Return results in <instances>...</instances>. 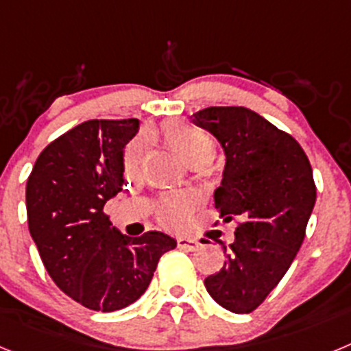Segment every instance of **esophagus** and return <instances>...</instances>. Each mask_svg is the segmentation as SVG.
<instances>
[{"instance_id": "34e87169", "label": "esophagus", "mask_w": 351, "mask_h": 351, "mask_svg": "<svg viewBox=\"0 0 351 351\" xmlns=\"http://www.w3.org/2000/svg\"><path fill=\"white\" fill-rule=\"evenodd\" d=\"M198 246H200V243H198L197 239H186V237L178 239V247H181V250L195 251Z\"/></svg>"}]
</instances>
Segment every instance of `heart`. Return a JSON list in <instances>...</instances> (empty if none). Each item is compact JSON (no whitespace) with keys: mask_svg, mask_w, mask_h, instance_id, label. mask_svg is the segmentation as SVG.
Returning <instances> with one entry per match:
<instances>
[{"mask_svg":"<svg viewBox=\"0 0 351 351\" xmlns=\"http://www.w3.org/2000/svg\"><path fill=\"white\" fill-rule=\"evenodd\" d=\"M163 138L167 144L188 163V165H207L210 163L216 154V145L213 138L202 130H197L188 125H167L163 128ZM142 160V144L141 142H133L126 149L125 158H123V169L125 173L132 176L138 170ZM188 216V207L182 200L178 198H165L163 202L158 206V219L161 225L176 228L182 225Z\"/></svg>","mask_w":351,"mask_h":351,"instance_id":"b5f03b06","label":"heart"}]
</instances>
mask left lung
I'll use <instances>...</instances> for the list:
<instances>
[{
  "label": "left lung",
  "mask_w": 351,
  "mask_h": 351,
  "mask_svg": "<svg viewBox=\"0 0 351 351\" xmlns=\"http://www.w3.org/2000/svg\"><path fill=\"white\" fill-rule=\"evenodd\" d=\"M193 123L218 138L225 170L214 191L223 221L239 219L225 263L207 276L209 295L232 313H251L278 287L306 235L316 202L308 156L295 138L246 107H207Z\"/></svg>",
  "instance_id": "8db88e82"
}]
</instances>
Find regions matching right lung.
I'll list each match as a JSON object with an SVG mask.
<instances>
[{
	"instance_id": "right-lung-1",
	"label": "right lung",
	"mask_w": 351,
	"mask_h": 351,
	"mask_svg": "<svg viewBox=\"0 0 351 351\" xmlns=\"http://www.w3.org/2000/svg\"><path fill=\"white\" fill-rule=\"evenodd\" d=\"M138 119H91L40 153L26 184L29 234L58 287L93 311L110 313L147 290L163 253L178 246L163 232L128 237L104 213L123 190L125 145Z\"/></svg>"
}]
</instances>
